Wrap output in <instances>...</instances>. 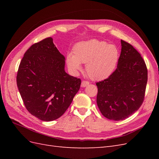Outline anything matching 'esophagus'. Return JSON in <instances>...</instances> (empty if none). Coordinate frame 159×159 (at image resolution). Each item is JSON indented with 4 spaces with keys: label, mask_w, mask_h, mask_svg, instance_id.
<instances>
[{
    "label": "esophagus",
    "mask_w": 159,
    "mask_h": 159,
    "mask_svg": "<svg viewBox=\"0 0 159 159\" xmlns=\"http://www.w3.org/2000/svg\"><path fill=\"white\" fill-rule=\"evenodd\" d=\"M89 84V82L88 81H82V82H81V87H86V86H88Z\"/></svg>",
    "instance_id": "34e87169"
}]
</instances>
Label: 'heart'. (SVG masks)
<instances>
[{
    "label": "heart",
    "instance_id": "heart-1",
    "mask_svg": "<svg viewBox=\"0 0 159 159\" xmlns=\"http://www.w3.org/2000/svg\"><path fill=\"white\" fill-rule=\"evenodd\" d=\"M119 50L116 46L105 41L92 40L81 42L73 48V55L66 57L68 69L74 74L81 70V64H85V71L93 80L107 78L116 69L119 59Z\"/></svg>",
    "mask_w": 159,
    "mask_h": 159
}]
</instances>
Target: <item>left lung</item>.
<instances>
[{"label":"left lung","mask_w":159,"mask_h":159,"mask_svg":"<svg viewBox=\"0 0 159 159\" xmlns=\"http://www.w3.org/2000/svg\"><path fill=\"white\" fill-rule=\"evenodd\" d=\"M117 68L108 78L96 83L97 104L105 117L113 121L128 118L141 106L147 83V68L141 54L121 40Z\"/></svg>","instance_id":"left-lung-1"}]
</instances>
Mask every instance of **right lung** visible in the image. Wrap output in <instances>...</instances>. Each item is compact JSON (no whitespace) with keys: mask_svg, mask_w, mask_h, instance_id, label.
<instances>
[{"mask_svg":"<svg viewBox=\"0 0 159 159\" xmlns=\"http://www.w3.org/2000/svg\"><path fill=\"white\" fill-rule=\"evenodd\" d=\"M65 57L51 37L35 43L18 67L16 83L26 109L42 121L58 119L79 91L81 80L65 71Z\"/></svg>","mask_w":159,"mask_h":159,"instance_id":"add662e5","label":"right lung"}]
</instances>
